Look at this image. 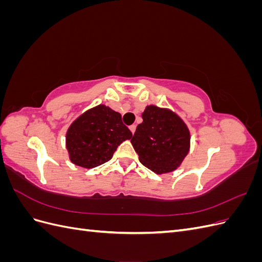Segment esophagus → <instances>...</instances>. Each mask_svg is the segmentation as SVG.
Returning <instances> with one entry per match:
<instances>
[{
	"mask_svg": "<svg viewBox=\"0 0 262 262\" xmlns=\"http://www.w3.org/2000/svg\"><path fill=\"white\" fill-rule=\"evenodd\" d=\"M129 129H130V131L132 132V134H133L134 132H136V129H137V125H136V124H132V125H130V126H129Z\"/></svg>",
	"mask_w": 262,
	"mask_h": 262,
	"instance_id": "obj_1",
	"label": "esophagus"
}]
</instances>
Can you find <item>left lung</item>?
Wrapping results in <instances>:
<instances>
[{
	"label": "left lung",
	"mask_w": 262,
	"mask_h": 262,
	"mask_svg": "<svg viewBox=\"0 0 262 262\" xmlns=\"http://www.w3.org/2000/svg\"><path fill=\"white\" fill-rule=\"evenodd\" d=\"M131 143L140 162L155 173L173 171L190 149V131L170 109L146 106Z\"/></svg>",
	"instance_id": "1"
}]
</instances>
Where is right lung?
Instances as JSON below:
<instances>
[{"mask_svg":"<svg viewBox=\"0 0 262 262\" xmlns=\"http://www.w3.org/2000/svg\"><path fill=\"white\" fill-rule=\"evenodd\" d=\"M131 137L120 114L98 105L82 114L69 126L66 146L71 162L90 169L112 160L117 147Z\"/></svg>","mask_w":262,"mask_h":262,"instance_id":"obj_1","label":"right lung"}]
</instances>
